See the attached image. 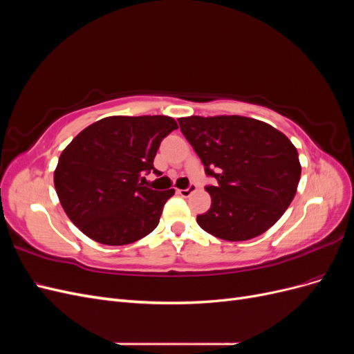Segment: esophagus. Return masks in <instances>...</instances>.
Wrapping results in <instances>:
<instances>
[{"label": "esophagus", "mask_w": 354, "mask_h": 354, "mask_svg": "<svg viewBox=\"0 0 354 354\" xmlns=\"http://www.w3.org/2000/svg\"><path fill=\"white\" fill-rule=\"evenodd\" d=\"M196 189H198L196 185L192 183V185H189L187 189H177V194L181 195L183 198H187V196H190L192 194H194V192H196Z\"/></svg>", "instance_id": "1"}]
</instances>
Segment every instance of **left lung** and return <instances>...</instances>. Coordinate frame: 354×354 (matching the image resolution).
<instances>
[{
    "label": "left lung",
    "mask_w": 354,
    "mask_h": 354,
    "mask_svg": "<svg viewBox=\"0 0 354 354\" xmlns=\"http://www.w3.org/2000/svg\"><path fill=\"white\" fill-rule=\"evenodd\" d=\"M180 130L195 149L207 176L211 208L199 226L224 241L260 236L292 202L301 176L298 152L272 125L239 115L187 116Z\"/></svg>",
    "instance_id": "obj_1"
}]
</instances>
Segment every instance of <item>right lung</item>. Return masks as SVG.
Masks as SVG:
<instances>
[{"instance_id":"obj_1","label":"right lung","mask_w":354,"mask_h":354,"mask_svg":"<svg viewBox=\"0 0 354 354\" xmlns=\"http://www.w3.org/2000/svg\"><path fill=\"white\" fill-rule=\"evenodd\" d=\"M176 128L173 118L164 115L108 116L75 137L55 171L59 201L75 226L111 246L151 233L174 189L153 190L143 181L151 171L160 174L153 159Z\"/></svg>"}]
</instances>
